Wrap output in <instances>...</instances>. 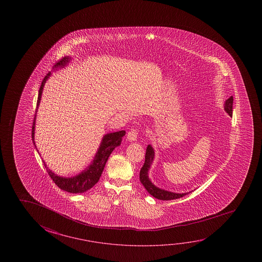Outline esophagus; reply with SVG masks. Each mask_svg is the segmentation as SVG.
<instances>
[{"mask_svg":"<svg viewBox=\"0 0 262 262\" xmlns=\"http://www.w3.org/2000/svg\"><path fill=\"white\" fill-rule=\"evenodd\" d=\"M138 133H139V129H130L129 133H127V139L130 141V142H134L137 139Z\"/></svg>","mask_w":262,"mask_h":262,"instance_id":"34e87169","label":"esophagus"}]
</instances>
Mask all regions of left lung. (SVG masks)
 Returning a JSON list of instances; mask_svg holds the SVG:
<instances>
[{
  "mask_svg": "<svg viewBox=\"0 0 262 262\" xmlns=\"http://www.w3.org/2000/svg\"><path fill=\"white\" fill-rule=\"evenodd\" d=\"M225 111L229 114V116H232V112H233V96H231L229 99H227L225 102ZM155 157V151L151 148V146L148 145L146 149L145 162L142 165V169L140 171V180L143 186L145 187L146 190L150 193L154 198L160 199V200H173V199H178V198L185 196L188 193H176L172 192H168L163 189L158 188L155 185L151 184L149 177H148V171L150 167V164L152 163Z\"/></svg>",
  "mask_w": 262,
  "mask_h": 262,
  "instance_id": "obj_1",
  "label": "left lung"
}]
</instances>
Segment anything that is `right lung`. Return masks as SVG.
Masks as SVG:
<instances>
[{"label":"right lung","instance_id":"obj_1","mask_svg":"<svg viewBox=\"0 0 262 262\" xmlns=\"http://www.w3.org/2000/svg\"><path fill=\"white\" fill-rule=\"evenodd\" d=\"M69 57H62L60 60L57 61V63L55 64V68L57 67H63L64 64L69 62ZM50 72L43 77V81L41 84V86L39 89L38 98H37V102H36V106H38L40 103V99H41V95H42V91H43V85L46 81L48 80V77L50 76ZM35 119H34V122H33V126H32V139L33 142L35 143ZM125 135V130H120L117 133H108L106 134L103 137V140L101 142L100 147L98 150L97 155L95 156L94 160L92 163L90 164L89 167L86 168L85 171H83L81 173H79L78 176H74L71 178H64V177H60L57 176L51 172L48 167L47 164L43 162L45 166L47 168L48 174L51 177L53 182L56 184L59 188L67 191L69 193H84L90 188H92L98 182H99V178L101 176V173L103 172L105 164L107 163V158L110 157V155L112 152V150L116 148L117 146L120 145V142L122 141V137Z\"/></svg>","mask_w":262,"mask_h":262}]
</instances>
